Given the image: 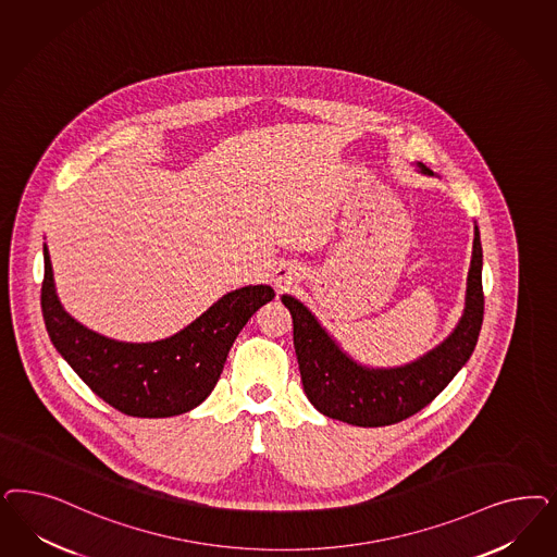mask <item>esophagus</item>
<instances>
[{"label": "esophagus", "instance_id": "1", "mask_svg": "<svg viewBox=\"0 0 557 557\" xmlns=\"http://www.w3.org/2000/svg\"><path fill=\"white\" fill-rule=\"evenodd\" d=\"M288 281H290V276H287V272H278V274L274 276V285L278 288H283L285 285H288Z\"/></svg>", "mask_w": 557, "mask_h": 557}]
</instances>
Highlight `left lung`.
<instances>
[{
	"instance_id": "8db88e82",
	"label": "left lung",
	"mask_w": 557,
	"mask_h": 557,
	"mask_svg": "<svg viewBox=\"0 0 557 557\" xmlns=\"http://www.w3.org/2000/svg\"><path fill=\"white\" fill-rule=\"evenodd\" d=\"M418 168L432 174L422 163ZM293 318V344L309 401L323 416L362 429L389 426L426 408L466 364L482 330V242L475 227L467 274L466 309L431 352L395 369H371L350 359L301 301L283 295Z\"/></svg>"
}]
</instances>
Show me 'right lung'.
I'll return each instance as SVG.
<instances>
[{
    "instance_id": "1",
    "label": "right lung",
    "mask_w": 557,
    "mask_h": 557,
    "mask_svg": "<svg viewBox=\"0 0 557 557\" xmlns=\"http://www.w3.org/2000/svg\"><path fill=\"white\" fill-rule=\"evenodd\" d=\"M42 251L40 307L49 338L91 392L126 416L168 418L197 408L213 392L242 327L274 299L269 285L235 288L165 341H110L63 309L47 246Z\"/></svg>"
}]
</instances>
